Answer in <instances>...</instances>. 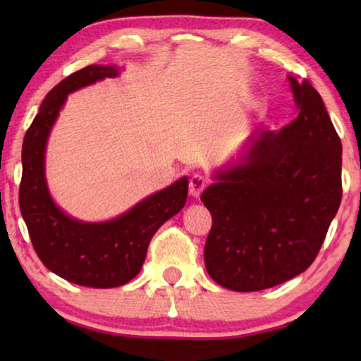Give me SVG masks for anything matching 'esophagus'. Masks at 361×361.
Returning a JSON list of instances; mask_svg holds the SVG:
<instances>
[{"mask_svg": "<svg viewBox=\"0 0 361 361\" xmlns=\"http://www.w3.org/2000/svg\"><path fill=\"white\" fill-rule=\"evenodd\" d=\"M207 184H209V180H207L202 174H194V176H192L190 180H189V192H190V195L192 197H199L202 192L205 190Z\"/></svg>", "mask_w": 361, "mask_h": 361, "instance_id": "obj_1", "label": "esophagus"}]
</instances>
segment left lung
<instances>
[{
    "label": "left lung",
    "instance_id": "left-lung-1",
    "mask_svg": "<svg viewBox=\"0 0 361 361\" xmlns=\"http://www.w3.org/2000/svg\"><path fill=\"white\" fill-rule=\"evenodd\" d=\"M289 82L298 116L253 133L243 162L200 197L212 215L205 268L226 289H268L304 273L342 200V142L322 97L307 78Z\"/></svg>",
    "mask_w": 361,
    "mask_h": 361
}]
</instances>
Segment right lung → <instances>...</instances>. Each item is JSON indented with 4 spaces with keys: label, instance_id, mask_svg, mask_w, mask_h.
<instances>
[{
    "label": "right lung",
    "instance_id": "right-lung-1",
    "mask_svg": "<svg viewBox=\"0 0 361 361\" xmlns=\"http://www.w3.org/2000/svg\"><path fill=\"white\" fill-rule=\"evenodd\" d=\"M116 73L111 66H88L63 78L44 98L23 142L19 209L34 251L52 273L87 288L130 283L142 268L152 235L184 207L189 189L182 177L105 224H83L54 205L44 177V149L59 110L71 92Z\"/></svg>",
    "mask_w": 361,
    "mask_h": 361
}]
</instances>
